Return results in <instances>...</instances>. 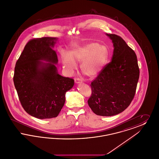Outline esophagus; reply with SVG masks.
<instances>
[{
	"mask_svg": "<svg viewBox=\"0 0 159 159\" xmlns=\"http://www.w3.org/2000/svg\"><path fill=\"white\" fill-rule=\"evenodd\" d=\"M75 82L76 83H82V80L80 79H79V78H77V79H75Z\"/></svg>",
	"mask_w": 159,
	"mask_h": 159,
	"instance_id": "esophagus-1",
	"label": "esophagus"
}]
</instances>
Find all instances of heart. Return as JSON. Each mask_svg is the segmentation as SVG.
Instances as JSON below:
<instances>
[{"label": "heart", "mask_w": 159, "mask_h": 159, "mask_svg": "<svg viewBox=\"0 0 159 159\" xmlns=\"http://www.w3.org/2000/svg\"><path fill=\"white\" fill-rule=\"evenodd\" d=\"M108 57V51L106 46L97 43H91L77 47L70 52L62 53L63 67L71 73L77 67L76 62H81L80 71L88 77L97 76L106 65Z\"/></svg>", "instance_id": "b5f03b06"}]
</instances>
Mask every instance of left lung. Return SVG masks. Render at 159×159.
Instances as JSON below:
<instances>
[{
	"mask_svg": "<svg viewBox=\"0 0 159 159\" xmlns=\"http://www.w3.org/2000/svg\"><path fill=\"white\" fill-rule=\"evenodd\" d=\"M107 35L113 43V54L91 82L88 103L97 115L112 116L123 111L133 100L139 69L136 53L125 41L117 34Z\"/></svg>",
	"mask_w": 159,
	"mask_h": 159,
	"instance_id": "obj_1",
	"label": "left lung"
}]
</instances>
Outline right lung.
I'll return each instance as SVG.
<instances>
[{
	"mask_svg": "<svg viewBox=\"0 0 159 159\" xmlns=\"http://www.w3.org/2000/svg\"><path fill=\"white\" fill-rule=\"evenodd\" d=\"M56 40L51 37L31 39L15 64L13 80L21 104L27 113L40 119L58 116L66 93L75 83L73 79L60 75L53 64L58 62L53 49Z\"/></svg>",
	"mask_w": 159,
	"mask_h": 159,
	"instance_id": "right-lung-1",
	"label": "right lung"
}]
</instances>
